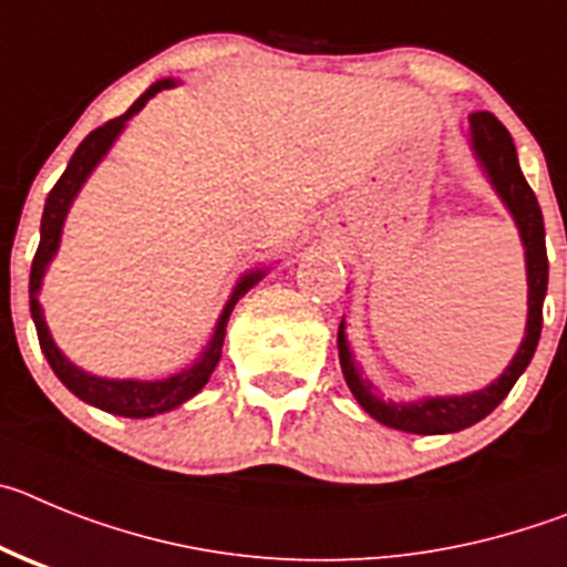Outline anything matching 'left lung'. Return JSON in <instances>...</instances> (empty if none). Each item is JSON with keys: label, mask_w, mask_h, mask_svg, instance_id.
<instances>
[{"label": "left lung", "mask_w": 567, "mask_h": 567, "mask_svg": "<svg viewBox=\"0 0 567 567\" xmlns=\"http://www.w3.org/2000/svg\"><path fill=\"white\" fill-rule=\"evenodd\" d=\"M468 146L474 161L481 163L483 175L492 183L497 197L503 200L506 212L512 214L514 226L519 231V243L525 251V282H528V319H525V336L519 341L517 353L497 379L477 392L463 395H426L417 401H390L381 398L367 379L347 341L344 319L339 324V361L344 381L353 398L364 406L370 417L390 426V430L412 432V435H449L461 432L472 423L483 421L494 406L512 392L517 379L532 364L537 350L539 330H543V302L548 290V254H545V223L539 203L532 186L523 177L517 161V146L512 135L492 112H472L468 115Z\"/></svg>", "instance_id": "8db88e82"}]
</instances>
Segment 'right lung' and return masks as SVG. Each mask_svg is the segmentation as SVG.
<instances>
[{
    "label": "right lung",
    "mask_w": 567,
    "mask_h": 567,
    "mask_svg": "<svg viewBox=\"0 0 567 567\" xmlns=\"http://www.w3.org/2000/svg\"><path fill=\"white\" fill-rule=\"evenodd\" d=\"M177 86V79H161L146 90L130 110L121 115V118L106 121L104 126H99L95 132L84 137L79 144V150L70 157L68 169L59 177V183L53 186V192L48 195L42 214V237H39V248H35L33 265H30V316H33L35 333H39V344H42V353L48 359V364L53 367V372L59 375V381L73 392L75 398H81L84 404H93L99 410L112 412V415L121 417H152L161 415V412H169L175 406L186 404L188 398H195L197 392L206 386V381L212 379L214 367L223 355V339H226L228 316H231L234 305L265 277V268H254L246 271L234 285L228 302L223 305V313L214 324V333L208 339V344L203 347V353L197 355V361L186 370L175 372V375H166V379L155 381H141V379H106V375H93V372L75 367L68 355L61 353L59 344L50 336L48 321H44V310L39 305V290H42V279L48 274V265L53 262V257L59 254L61 246V231H64V220H68L70 206L79 197L81 186L86 183V177L93 175V169L106 157V152L112 150V144L118 141V135L124 132L126 121L132 115L144 110L146 101L155 99L161 90H172Z\"/></svg>",
    "instance_id": "add662e5"
}]
</instances>
